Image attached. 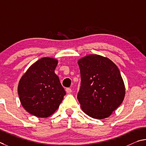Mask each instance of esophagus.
<instances>
[{
    "mask_svg": "<svg viewBox=\"0 0 146 146\" xmlns=\"http://www.w3.org/2000/svg\"><path fill=\"white\" fill-rule=\"evenodd\" d=\"M65 90H66V93H67V94H70L72 92V90H71V88H66Z\"/></svg>",
    "mask_w": 146,
    "mask_h": 146,
    "instance_id": "obj_1",
    "label": "esophagus"
}]
</instances>
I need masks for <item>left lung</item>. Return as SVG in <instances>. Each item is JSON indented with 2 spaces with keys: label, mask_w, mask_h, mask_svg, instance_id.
Masks as SVG:
<instances>
[{
  "label": "left lung",
  "mask_w": 146,
  "mask_h": 146,
  "mask_svg": "<svg viewBox=\"0 0 146 146\" xmlns=\"http://www.w3.org/2000/svg\"><path fill=\"white\" fill-rule=\"evenodd\" d=\"M78 62L81 79L78 99L81 109L94 119L107 118L125 97L118 67L109 58L98 54L87 55Z\"/></svg>",
  "instance_id": "left-lung-1"
}]
</instances>
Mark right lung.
<instances>
[{
	"mask_svg": "<svg viewBox=\"0 0 146 146\" xmlns=\"http://www.w3.org/2000/svg\"><path fill=\"white\" fill-rule=\"evenodd\" d=\"M56 59L44 57L36 61L22 76L18 94L28 113L41 118L50 116L63 101L66 92L54 70Z\"/></svg>",
	"mask_w": 146,
	"mask_h": 146,
	"instance_id": "right-lung-1",
	"label": "right lung"
}]
</instances>
